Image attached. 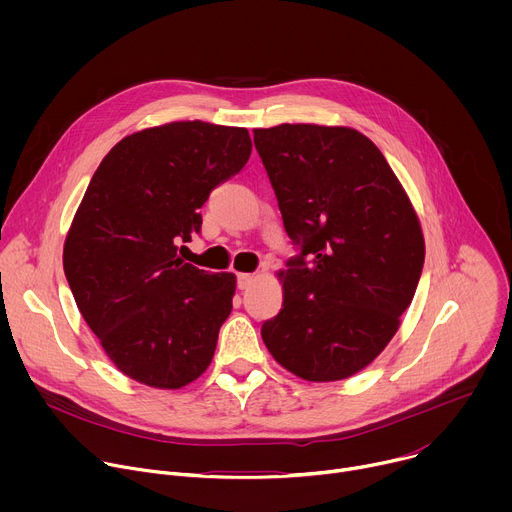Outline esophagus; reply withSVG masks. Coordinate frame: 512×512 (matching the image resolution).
<instances>
[{
    "instance_id": "34e87169",
    "label": "esophagus",
    "mask_w": 512,
    "mask_h": 512,
    "mask_svg": "<svg viewBox=\"0 0 512 512\" xmlns=\"http://www.w3.org/2000/svg\"><path fill=\"white\" fill-rule=\"evenodd\" d=\"M253 281H255V273H239L237 275V285L241 289H249L253 285Z\"/></svg>"
}]
</instances>
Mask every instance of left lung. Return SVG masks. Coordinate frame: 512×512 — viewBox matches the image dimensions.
Returning <instances> with one entry per match:
<instances>
[{
    "label": "left lung",
    "mask_w": 512,
    "mask_h": 512,
    "mask_svg": "<svg viewBox=\"0 0 512 512\" xmlns=\"http://www.w3.org/2000/svg\"><path fill=\"white\" fill-rule=\"evenodd\" d=\"M283 227V308L263 322L273 358L306 381H340L399 328L425 245L413 206L377 145L348 127L253 129Z\"/></svg>",
    "instance_id": "left-lung-1"
}]
</instances>
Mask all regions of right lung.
I'll list each match as a JSON object with an SVG mask.
<instances>
[{
	"instance_id": "add662e5",
	"label": "right lung",
	"mask_w": 512,
	"mask_h": 512,
	"mask_svg": "<svg viewBox=\"0 0 512 512\" xmlns=\"http://www.w3.org/2000/svg\"><path fill=\"white\" fill-rule=\"evenodd\" d=\"M243 127L176 121L121 139L93 174L64 243L72 296L115 367L180 389L210 364L235 275L184 263L200 206L251 156Z\"/></svg>"
}]
</instances>
